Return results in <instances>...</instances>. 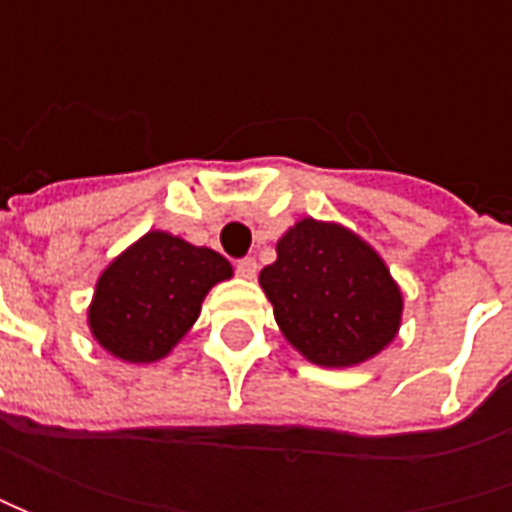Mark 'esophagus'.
Returning <instances> with one entry per match:
<instances>
[{"mask_svg":"<svg viewBox=\"0 0 512 512\" xmlns=\"http://www.w3.org/2000/svg\"><path fill=\"white\" fill-rule=\"evenodd\" d=\"M256 270H259V265H256V259H250V256H245V259H239V262H236V273H239L242 279H253V276H256Z\"/></svg>","mask_w":512,"mask_h":512,"instance_id":"obj_1","label":"esophagus"}]
</instances>
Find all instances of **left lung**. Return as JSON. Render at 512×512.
Listing matches in <instances>:
<instances>
[{
  "mask_svg": "<svg viewBox=\"0 0 512 512\" xmlns=\"http://www.w3.org/2000/svg\"><path fill=\"white\" fill-rule=\"evenodd\" d=\"M259 285L287 342L322 367L367 362L402 325V290L382 256L342 225L296 222Z\"/></svg>",
  "mask_w": 512,
  "mask_h": 512,
  "instance_id": "8db88e82",
  "label": "left lung"
}]
</instances>
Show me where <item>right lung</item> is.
I'll use <instances>...</instances> for the list:
<instances>
[{"label": "right lung", "mask_w": 512, "mask_h": 512, "mask_svg": "<svg viewBox=\"0 0 512 512\" xmlns=\"http://www.w3.org/2000/svg\"><path fill=\"white\" fill-rule=\"evenodd\" d=\"M230 276L216 250L150 230L99 276L90 333L122 362H159L199 319L207 290Z\"/></svg>", "instance_id": "1"}]
</instances>
